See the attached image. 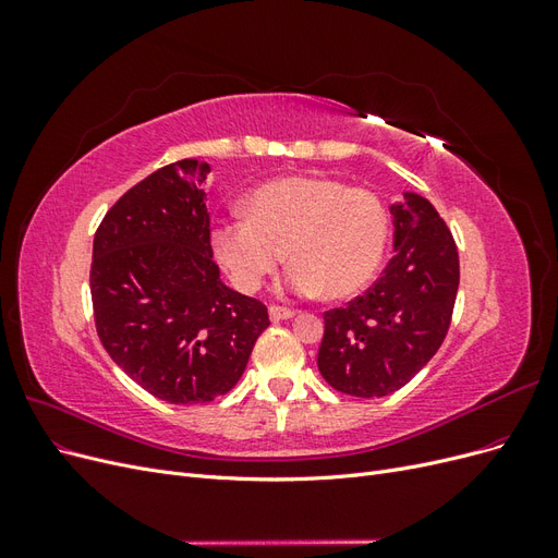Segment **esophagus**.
Masks as SVG:
<instances>
[{"label": "esophagus", "instance_id": "34e87169", "mask_svg": "<svg viewBox=\"0 0 558 558\" xmlns=\"http://www.w3.org/2000/svg\"><path fill=\"white\" fill-rule=\"evenodd\" d=\"M267 314H269V318L275 320V324H279V320H289V318H293V316H295V312H293V310L277 307V305L269 307V310H267Z\"/></svg>", "mask_w": 558, "mask_h": 558}]
</instances>
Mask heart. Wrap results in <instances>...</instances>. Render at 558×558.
Listing matches in <instances>:
<instances>
[{
  "label": "heart",
  "instance_id": "b5f03b06",
  "mask_svg": "<svg viewBox=\"0 0 558 558\" xmlns=\"http://www.w3.org/2000/svg\"><path fill=\"white\" fill-rule=\"evenodd\" d=\"M244 211L209 232L216 263L244 293L258 291L283 256L293 265L286 289L328 300L361 293L381 265L388 214L369 191L326 177H279L253 189Z\"/></svg>",
  "mask_w": 558,
  "mask_h": 558
}]
</instances>
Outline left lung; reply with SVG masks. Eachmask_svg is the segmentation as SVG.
<instances>
[{"mask_svg": "<svg viewBox=\"0 0 558 558\" xmlns=\"http://www.w3.org/2000/svg\"><path fill=\"white\" fill-rule=\"evenodd\" d=\"M391 214L396 256L384 277L324 316L316 363L347 396L384 398L408 384L440 349L459 291V251L430 202L408 191Z\"/></svg>", "mask_w": 558, "mask_h": 558, "instance_id": "obj_1", "label": "left lung"}]
</instances>
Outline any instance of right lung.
Segmentation results:
<instances>
[{
    "instance_id": "add662e5",
    "label": "right lung",
    "mask_w": 558,
    "mask_h": 558,
    "mask_svg": "<svg viewBox=\"0 0 558 558\" xmlns=\"http://www.w3.org/2000/svg\"><path fill=\"white\" fill-rule=\"evenodd\" d=\"M207 162L181 160L116 202L93 242L97 335L150 396L209 402L240 381L267 310L221 281L209 244Z\"/></svg>"
}]
</instances>
